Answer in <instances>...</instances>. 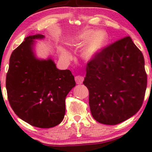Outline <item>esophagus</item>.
I'll use <instances>...</instances> for the list:
<instances>
[{
    "label": "esophagus",
    "mask_w": 152,
    "mask_h": 152,
    "mask_svg": "<svg viewBox=\"0 0 152 152\" xmlns=\"http://www.w3.org/2000/svg\"><path fill=\"white\" fill-rule=\"evenodd\" d=\"M83 80L84 78L82 76H80V75L75 76V80H76V84H81L83 81Z\"/></svg>",
    "instance_id": "obj_1"
}]
</instances>
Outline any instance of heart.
I'll return each mask as SVG.
<instances>
[{
  "mask_svg": "<svg viewBox=\"0 0 152 152\" xmlns=\"http://www.w3.org/2000/svg\"><path fill=\"white\" fill-rule=\"evenodd\" d=\"M108 36L103 31L87 30L79 35L70 38L69 45L77 48L84 45L80 51V57L85 61H90L95 59L98 54L102 50L106 45ZM60 57L65 60H69L72 58L70 53L63 48H59Z\"/></svg>",
  "mask_w": 152,
  "mask_h": 152,
  "instance_id": "heart-1",
  "label": "heart"
}]
</instances>
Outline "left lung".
Returning a JSON list of instances; mask_svg holds the SVG:
<instances>
[{"mask_svg": "<svg viewBox=\"0 0 152 152\" xmlns=\"http://www.w3.org/2000/svg\"><path fill=\"white\" fill-rule=\"evenodd\" d=\"M147 83L143 55L130 36L107 46L86 66L92 116L105 125L130 118L142 107Z\"/></svg>", "mask_w": 152, "mask_h": 152, "instance_id": "1", "label": "left lung"}]
</instances>
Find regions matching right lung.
Returning a JSON list of instances; mask_svg holds the SVG:
<instances>
[{"mask_svg": "<svg viewBox=\"0 0 152 152\" xmlns=\"http://www.w3.org/2000/svg\"><path fill=\"white\" fill-rule=\"evenodd\" d=\"M27 36L10 58L6 76L7 98L12 110L24 121L35 127L50 128L62 121L65 99L76 86L70 70H59L51 57L37 58L36 39Z\"/></svg>", "mask_w": 152, "mask_h": 152, "instance_id": "right-lung-1", "label": "right lung"}]
</instances>
